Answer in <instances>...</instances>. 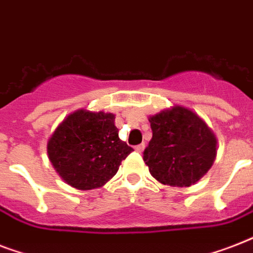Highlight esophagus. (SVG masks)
<instances>
[{
  "label": "esophagus",
  "instance_id": "1",
  "mask_svg": "<svg viewBox=\"0 0 253 253\" xmlns=\"http://www.w3.org/2000/svg\"><path fill=\"white\" fill-rule=\"evenodd\" d=\"M144 147H146V144H144V143H142V144H139V146L135 147V151H136V152H139V154H142L143 150H144Z\"/></svg>",
  "mask_w": 253,
  "mask_h": 253
}]
</instances>
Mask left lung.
I'll return each mask as SVG.
<instances>
[{
    "label": "left lung",
    "instance_id": "obj_1",
    "mask_svg": "<svg viewBox=\"0 0 253 253\" xmlns=\"http://www.w3.org/2000/svg\"><path fill=\"white\" fill-rule=\"evenodd\" d=\"M152 139L143 160L150 173L164 185L186 188L211 168L216 156V138L200 115L184 106L150 117Z\"/></svg>",
    "mask_w": 253,
    "mask_h": 253
}]
</instances>
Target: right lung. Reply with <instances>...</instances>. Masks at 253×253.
I'll return each mask as SVG.
<instances>
[{"label": "right lung", "mask_w": 253, "mask_h": 253, "mask_svg": "<svg viewBox=\"0 0 253 253\" xmlns=\"http://www.w3.org/2000/svg\"><path fill=\"white\" fill-rule=\"evenodd\" d=\"M114 119L111 113L80 109L53 131L47 152L67 184L79 190L101 188L134 151L119 139Z\"/></svg>", "instance_id": "1"}]
</instances>
